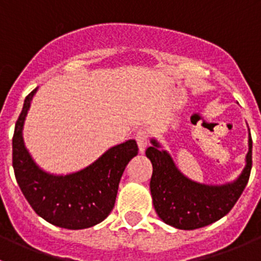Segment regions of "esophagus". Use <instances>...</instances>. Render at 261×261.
<instances>
[{"label": "esophagus", "instance_id": "1", "mask_svg": "<svg viewBox=\"0 0 261 261\" xmlns=\"http://www.w3.org/2000/svg\"><path fill=\"white\" fill-rule=\"evenodd\" d=\"M147 138H149V133H147L146 129H140V130L136 132V141H137V145L141 153H144L145 149H146Z\"/></svg>", "mask_w": 261, "mask_h": 261}]
</instances>
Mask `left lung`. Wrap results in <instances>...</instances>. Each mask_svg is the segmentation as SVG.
<instances>
[{"instance_id": "8db88e82", "label": "left lung", "mask_w": 261, "mask_h": 261, "mask_svg": "<svg viewBox=\"0 0 261 261\" xmlns=\"http://www.w3.org/2000/svg\"><path fill=\"white\" fill-rule=\"evenodd\" d=\"M146 156L153 165L150 192L159 218L176 229L195 230L216 222L229 213L250 179L252 138H248L246 167L235 181L225 186H206L190 180L175 166L167 151L151 140Z\"/></svg>"}]
</instances>
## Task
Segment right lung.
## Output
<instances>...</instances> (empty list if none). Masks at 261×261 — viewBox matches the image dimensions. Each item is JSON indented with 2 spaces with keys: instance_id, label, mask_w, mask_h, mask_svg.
<instances>
[{
  "instance_id": "1",
  "label": "right lung",
  "mask_w": 261,
  "mask_h": 261,
  "mask_svg": "<svg viewBox=\"0 0 261 261\" xmlns=\"http://www.w3.org/2000/svg\"><path fill=\"white\" fill-rule=\"evenodd\" d=\"M36 90L24 99L13 136V167L19 188L31 208L47 222L69 230L102 222L115 206L119 183L126 165L137 155L135 140L111 147L81 171L52 175L36 166L23 142L22 129Z\"/></svg>"
}]
</instances>
